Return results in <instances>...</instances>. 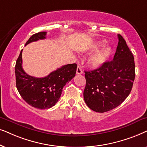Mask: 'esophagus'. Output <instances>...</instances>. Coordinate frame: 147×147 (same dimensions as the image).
Wrapping results in <instances>:
<instances>
[{
    "mask_svg": "<svg viewBox=\"0 0 147 147\" xmlns=\"http://www.w3.org/2000/svg\"><path fill=\"white\" fill-rule=\"evenodd\" d=\"M77 75H81V74H83V70H82V68L81 66H78V67L77 68Z\"/></svg>",
    "mask_w": 147,
    "mask_h": 147,
    "instance_id": "esophagus-1",
    "label": "esophagus"
}]
</instances>
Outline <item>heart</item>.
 <instances>
[{
  "label": "heart",
  "mask_w": 147,
  "mask_h": 147,
  "mask_svg": "<svg viewBox=\"0 0 147 147\" xmlns=\"http://www.w3.org/2000/svg\"><path fill=\"white\" fill-rule=\"evenodd\" d=\"M107 42L105 40L97 41L94 43L92 46L90 52H95L93 55L90 56L88 60V64L93 68H97L101 67L103 65L108 58L110 57L111 53H112V49L109 46H105V48L100 51L98 50L106 45ZM98 50V51H97Z\"/></svg>",
  "instance_id": "heart-1"
}]
</instances>
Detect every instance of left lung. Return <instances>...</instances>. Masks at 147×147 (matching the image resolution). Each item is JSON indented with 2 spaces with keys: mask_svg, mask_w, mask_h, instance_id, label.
<instances>
[{
  "mask_svg": "<svg viewBox=\"0 0 147 147\" xmlns=\"http://www.w3.org/2000/svg\"><path fill=\"white\" fill-rule=\"evenodd\" d=\"M118 44L111 61L97 69L85 71L83 96L92 110L103 113L120 105L130 94L135 78L134 56L118 34Z\"/></svg>",
  "mask_w": 147,
  "mask_h": 147,
  "instance_id": "obj_1",
  "label": "left lung"
}]
</instances>
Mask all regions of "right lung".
Wrapping results in <instances>:
<instances>
[{
    "label": "right lung",
    "instance_id": "right-lung-1",
    "mask_svg": "<svg viewBox=\"0 0 147 147\" xmlns=\"http://www.w3.org/2000/svg\"><path fill=\"white\" fill-rule=\"evenodd\" d=\"M46 33L42 31L34 34L25 46L31 42L46 39ZM22 51L17 58L15 68L17 89L21 97L32 107L40 109L50 108L58 102L66 83L75 77L77 64L64 65L46 77L36 78L27 75L23 70Z\"/></svg>",
    "mask_w": 147,
    "mask_h": 147
}]
</instances>
